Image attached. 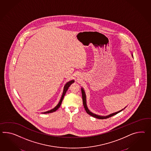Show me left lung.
<instances>
[{
    "instance_id": "left-lung-1",
    "label": "left lung",
    "mask_w": 151,
    "mask_h": 151,
    "mask_svg": "<svg viewBox=\"0 0 151 151\" xmlns=\"http://www.w3.org/2000/svg\"><path fill=\"white\" fill-rule=\"evenodd\" d=\"M132 57L133 58V55H132ZM81 93H82V98H83V105H84V108H85V111H86V113H87L88 114L90 115L91 116H93L94 118H96L99 119H107V118H109V117H111V116H113L116 115V114H118V113H119V112H121V111H122L124 109H125V108L127 107H125V108L122 109H121V110L118 111V112H115V113H111V114H109V115H107V116H100V115H98V114H95V113H93V112H91V111L89 110L87 104H86V94H85L84 90V89H83V88H81Z\"/></svg>"
}]
</instances>
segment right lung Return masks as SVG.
I'll return each instance as SVG.
<instances>
[{"label": "right lung", "mask_w": 151, "mask_h": 151, "mask_svg": "<svg viewBox=\"0 0 151 151\" xmlns=\"http://www.w3.org/2000/svg\"><path fill=\"white\" fill-rule=\"evenodd\" d=\"M74 82V80L73 79V80H71V81H68V82H67V83H66V84L65 85V86H64V88H63V90L62 96L61 97V99H60V100L59 101L58 104H57V105L54 108L51 109L49 110V111H46V112H42V113H43V114L50 113H52V112H55L57 109H58V108L60 107V106H61V104L62 100H63V97L65 96V94H66V92H67V90L68 89V88L70 87V85H71L72 83H73Z\"/></svg>", "instance_id": "obj_1"}]
</instances>
